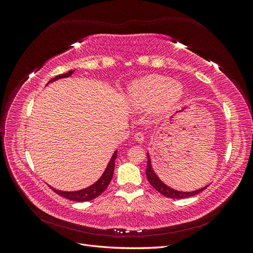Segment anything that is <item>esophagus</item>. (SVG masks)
<instances>
[{"label": "esophagus", "mask_w": 253, "mask_h": 253, "mask_svg": "<svg viewBox=\"0 0 253 253\" xmlns=\"http://www.w3.org/2000/svg\"><path fill=\"white\" fill-rule=\"evenodd\" d=\"M134 139H135L137 142H143L144 136H143L142 133H136L135 136H134Z\"/></svg>", "instance_id": "34e87169"}]
</instances>
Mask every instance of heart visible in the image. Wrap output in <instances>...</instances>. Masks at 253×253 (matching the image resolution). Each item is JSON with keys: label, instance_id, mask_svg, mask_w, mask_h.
<instances>
[{"label": "heart", "instance_id": "1", "mask_svg": "<svg viewBox=\"0 0 253 253\" xmlns=\"http://www.w3.org/2000/svg\"><path fill=\"white\" fill-rule=\"evenodd\" d=\"M182 96L179 82L160 76H149L133 83L128 90V102L135 111H145L156 105L158 113H164L178 102Z\"/></svg>", "mask_w": 253, "mask_h": 253}]
</instances>
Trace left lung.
Instances as JSON below:
<instances>
[{"label": "left lung", "mask_w": 253, "mask_h": 253, "mask_svg": "<svg viewBox=\"0 0 253 253\" xmlns=\"http://www.w3.org/2000/svg\"><path fill=\"white\" fill-rule=\"evenodd\" d=\"M147 156H148V167H147V171H145V174H147V177L149 182L153 186L156 191H158L159 193H162L163 195L167 196V197H170V198H187V197H191V196H194L198 193H201L202 191H204L207 187L209 185H207L206 187H203L201 189H197L195 191H191V192H185V191H178V190H175L171 187H169L164 181H162L157 174L155 173L154 169H153V166H152V160H151V156H150V153H147Z\"/></svg>", "instance_id": "8db88e82"}]
</instances>
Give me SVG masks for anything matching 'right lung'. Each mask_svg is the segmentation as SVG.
Returning a JSON list of instances; mask_svg holds the SVG:
<instances>
[{
    "instance_id": "obj_1",
    "label": "right lung",
    "mask_w": 253,
    "mask_h": 253,
    "mask_svg": "<svg viewBox=\"0 0 253 253\" xmlns=\"http://www.w3.org/2000/svg\"><path fill=\"white\" fill-rule=\"evenodd\" d=\"M74 72L75 71H70L66 74L59 75V76H57V77L51 79L48 83L53 82V81H56V80L61 79V78L70 77V76H72L74 74ZM116 157H117V150L114 152V154L112 155L108 166H106V168H105L104 172L100 176V178H99L96 182H94L93 185H90L89 187H87L85 189L78 190V191H61V190H57L55 188H52L50 186L49 187L51 188L53 192H56L58 195L63 196V197L67 198V200H71V201H74V202H80L81 203V202H88V201L94 200V198L98 197L106 188H108L109 183L111 182L113 174H114L115 159H116Z\"/></svg>"
}]
</instances>
